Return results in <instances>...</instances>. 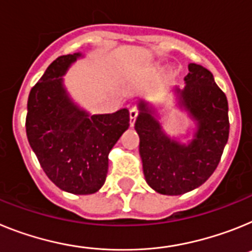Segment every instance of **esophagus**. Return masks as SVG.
Returning a JSON list of instances; mask_svg holds the SVG:
<instances>
[{
    "mask_svg": "<svg viewBox=\"0 0 252 252\" xmlns=\"http://www.w3.org/2000/svg\"><path fill=\"white\" fill-rule=\"evenodd\" d=\"M129 115H130V126H134V122L135 119H137V117H138V109L135 108H132L130 109V111H129Z\"/></svg>",
    "mask_w": 252,
    "mask_h": 252,
    "instance_id": "1",
    "label": "esophagus"
}]
</instances>
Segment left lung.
Instances as JSON below:
<instances>
[{
  "mask_svg": "<svg viewBox=\"0 0 252 252\" xmlns=\"http://www.w3.org/2000/svg\"><path fill=\"white\" fill-rule=\"evenodd\" d=\"M185 86L174 89L178 106L194 122L191 139L183 143L170 137L159 122L157 109L138 102L134 128L139 135V155L144 179L155 191L181 195L211 178L228 141V102L211 71L189 63Z\"/></svg>",
  "mask_w": 252,
  "mask_h": 252,
  "instance_id": "left-lung-1",
  "label": "left lung"
}]
</instances>
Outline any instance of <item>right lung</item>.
Here are the masks:
<instances>
[{
    "label": "right lung",
    "instance_id": "1",
    "mask_svg": "<svg viewBox=\"0 0 252 252\" xmlns=\"http://www.w3.org/2000/svg\"><path fill=\"white\" fill-rule=\"evenodd\" d=\"M82 53L58 57L32 89L26 135L41 168L60 189L87 195L99 191L109 153L129 126V110L91 114L73 101L63 76Z\"/></svg>",
    "mask_w": 252,
    "mask_h": 252
}]
</instances>
